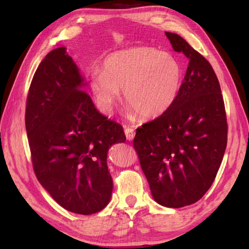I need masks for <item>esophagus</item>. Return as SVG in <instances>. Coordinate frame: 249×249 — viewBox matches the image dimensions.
<instances>
[{
	"mask_svg": "<svg viewBox=\"0 0 249 249\" xmlns=\"http://www.w3.org/2000/svg\"><path fill=\"white\" fill-rule=\"evenodd\" d=\"M125 135H126V138H127V140H133L134 137H135V129L133 127H126L125 128Z\"/></svg>",
	"mask_w": 249,
	"mask_h": 249,
	"instance_id": "1",
	"label": "esophagus"
}]
</instances>
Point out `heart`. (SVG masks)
Instances as JSON below:
<instances>
[{
    "mask_svg": "<svg viewBox=\"0 0 249 249\" xmlns=\"http://www.w3.org/2000/svg\"><path fill=\"white\" fill-rule=\"evenodd\" d=\"M182 83V68L170 54L149 47L119 51L105 59L102 71H93L89 89L98 107L109 113L123 97L143 120L165 113L176 102Z\"/></svg>",
    "mask_w": 249,
    "mask_h": 249,
    "instance_id": "1",
    "label": "heart"
}]
</instances>
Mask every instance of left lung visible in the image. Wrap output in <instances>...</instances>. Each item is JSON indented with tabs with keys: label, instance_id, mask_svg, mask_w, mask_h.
I'll use <instances>...</instances> for the list:
<instances>
[{
	"label": "left lung",
	"instance_id": "8db88e82",
	"mask_svg": "<svg viewBox=\"0 0 249 249\" xmlns=\"http://www.w3.org/2000/svg\"><path fill=\"white\" fill-rule=\"evenodd\" d=\"M172 48L189 60L176 102L137 128L134 149L153 198L182 208L213 184L227 146L228 124L217 76L209 61L181 36L166 32Z\"/></svg>",
	"mask_w": 249,
	"mask_h": 249
}]
</instances>
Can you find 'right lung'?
Wrapping results in <instances>:
<instances>
[{
  "label": "right lung",
  "mask_w": 249,
  "mask_h": 249,
  "mask_svg": "<svg viewBox=\"0 0 249 249\" xmlns=\"http://www.w3.org/2000/svg\"><path fill=\"white\" fill-rule=\"evenodd\" d=\"M84 86L64 47L49 52L32 79L25 129L39 183L62 208L89 215L109 203L107 153L126 137L119 123L98 112Z\"/></svg>",
  "instance_id": "right-lung-1"
}]
</instances>
